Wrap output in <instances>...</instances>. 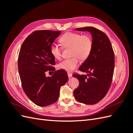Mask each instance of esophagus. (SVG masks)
Segmentation results:
<instances>
[{"label": "esophagus", "instance_id": "obj_1", "mask_svg": "<svg viewBox=\"0 0 133 133\" xmlns=\"http://www.w3.org/2000/svg\"><path fill=\"white\" fill-rule=\"evenodd\" d=\"M68 77L71 78V76H72V74L69 73V72H68Z\"/></svg>", "mask_w": 133, "mask_h": 133}]
</instances>
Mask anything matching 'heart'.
Here are the masks:
<instances>
[{"label": "heart", "instance_id": "1", "mask_svg": "<svg viewBox=\"0 0 133 133\" xmlns=\"http://www.w3.org/2000/svg\"><path fill=\"white\" fill-rule=\"evenodd\" d=\"M59 42L62 47L71 48V58L65 59L58 65L59 69L71 71L77 67L79 64V59L85 60L90 55L93 46V42L89 34L82 35L78 33L67 32L60 37ZM51 55L54 59H62V48L57 44H51L50 48Z\"/></svg>", "mask_w": 133, "mask_h": 133}]
</instances>
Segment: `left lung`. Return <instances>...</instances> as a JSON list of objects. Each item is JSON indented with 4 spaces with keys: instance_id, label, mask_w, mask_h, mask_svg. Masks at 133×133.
Instances as JSON below:
<instances>
[{
    "instance_id": "obj_1",
    "label": "left lung",
    "mask_w": 133,
    "mask_h": 133,
    "mask_svg": "<svg viewBox=\"0 0 133 133\" xmlns=\"http://www.w3.org/2000/svg\"><path fill=\"white\" fill-rule=\"evenodd\" d=\"M75 30L89 31L92 37L91 53L79 68L80 71L88 73L87 75L73 74L79 83L74 90L75 99L91 105L100 102L109 90L114 70V53L109 39L102 31L92 26Z\"/></svg>"
}]
</instances>
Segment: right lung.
Wrapping results in <instances>:
<instances>
[{"label": "right lung", "mask_w": 133, "mask_h": 133, "mask_svg": "<svg viewBox=\"0 0 133 133\" xmlns=\"http://www.w3.org/2000/svg\"><path fill=\"white\" fill-rule=\"evenodd\" d=\"M60 34V31H34L28 36L20 49L18 66L22 88L28 97L39 107L57 102L60 87L68 79L63 70L55 71L51 77L45 75L46 72L55 70V59L50 48Z\"/></svg>", "instance_id": "1"}]
</instances>
